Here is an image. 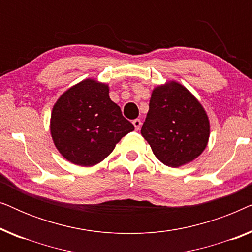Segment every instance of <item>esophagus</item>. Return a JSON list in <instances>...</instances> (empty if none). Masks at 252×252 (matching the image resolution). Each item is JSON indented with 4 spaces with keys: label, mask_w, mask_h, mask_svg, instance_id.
Here are the masks:
<instances>
[{
    "label": "esophagus",
    "mask_w": 252,
    "mask_h": 252,
    "mask_svg": "<svg viewBox=\"0 0 252 252\" xmlns=\"http://www.w3.org/2000/svg\"><path fill=\"white\" fill-rule=\"evenodd\" d=\"M141 120L140 119H135V120H133V125H134V128H135L136 130H139L140 129V127H141Z\"/></svg>",
    "instance_id": "34e87169"
}]
</instances>
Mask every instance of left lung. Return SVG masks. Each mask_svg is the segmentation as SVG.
<instances>
[{
	"instance_id": "1",
	"label": "left lung",
	"mask_w": 252,
	"mask_h": 252,
	"mask_svg": "<svg viewBox=\"0 0 252 252\" xmlns=\"http://www.w3.org/2000/svg\"><path fill=\"white\" fill-rule=\"evenodd\" d=\"M141 134L161 163L180 167L208 146L210 120L201 102L180 82L170 80L151 93Z\"/></svg>"
}]
</instances>
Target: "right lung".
I'll return each instance as SVG.
<instances>
[{"label":"right lung","instance_id":"right-lung-1","mask_svg":"<svg viewBox=\"0 0 252 252\" xmlns=\"http://www.w3.org/2000/svg\"><path fill=\"white\" fill-rule=\"evenodd\" d=\"M134 130L109 96V85L85 79L66 89L53 106L50 134L55 147L70 163L94 166Z\"/></svg>","mask_w":252,"mask_h":252}]
</instances>
